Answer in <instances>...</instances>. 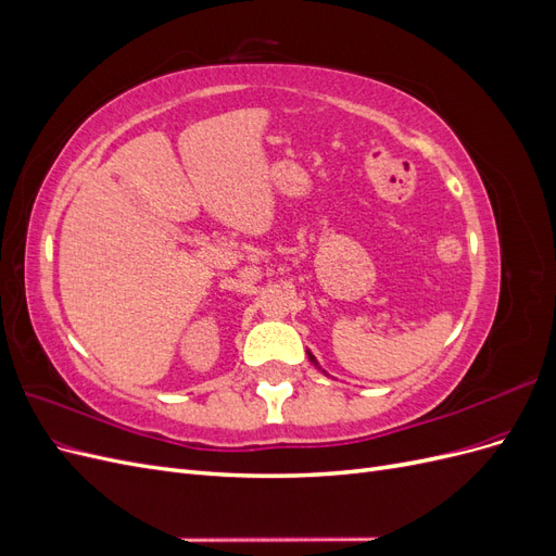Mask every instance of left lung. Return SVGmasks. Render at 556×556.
Wrapping results in <instances>:
<instances>
[{"label": "left lung", "instance_id": "8db88e82", "mask_svg": "<svg viewBox=\"0 0 556 556\" xmlns=\"http://www.w3.org/2000/svg\"><path fill=\"white\" fill-rule=\"evenodd\" d=\"M306 355H308V362H311V364H313V366H315V368H317V371H323V374H325V376H329V374H327V371H325V368H323V366H319V362H317V359H315V355H313V352H311V350H306Z\"/></svg>", "mask_w": 556, "mask_h": 556}]
</instances>
